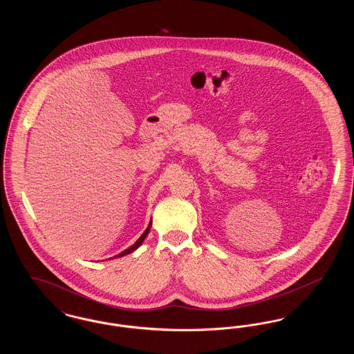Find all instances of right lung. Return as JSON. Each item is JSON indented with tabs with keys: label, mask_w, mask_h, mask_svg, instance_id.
<instances>
[{
	"label": "right lung",
	"mask_w": 354,
	"mask_h": 354,
	"mask_svg": "<svg viewBox=\"0 0 354 354\" xmlns=\"http://www.w3.org/2000/svg\"><path fill=\"white\" fill-rule=\"evenodd\" d=\"M150 228H151V223H150V224H149V227H147V230H146V231H145V232H143V234H142V236H140V237H139V239H138V240H136V241H135L134 244H133V245H131V247H129V248H127V250H124V251H123V252L119 253V254H117V256H114V257H120V256H124V254H129V253H131V252H133V251H135V250H136V248H138V247H139V245H140V244H142V243H143V240H145V239H146V236H147V234H149V231H150Z\"/></svg>",
	"instance_id": "right-lung-1"
}]
</instances>
